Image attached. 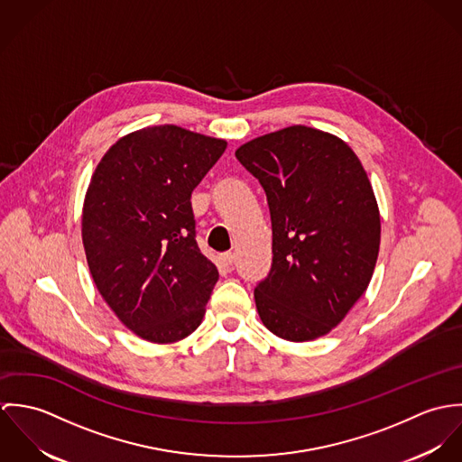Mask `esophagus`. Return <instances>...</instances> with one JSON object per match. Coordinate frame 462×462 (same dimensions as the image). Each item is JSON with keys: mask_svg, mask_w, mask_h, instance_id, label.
Here are the masks:
<instances>
[{"mask_svg": "<svg viewBox=\"0 0 462 462\" xmlns=\"http://www.w3.org/2000/svg\"><path fill=\"white\" fill-rule=\"evenodd\" d=\"M218 262H220L222 266H226V268L229 270V268L233 266V263H235V254H233V253H224V254L218 256Z\"/></svg>", "mask_w": 462, "mask_h": 462, "instance_id": "1", "label": "esophagus"}]
</instances>
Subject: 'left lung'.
<instances>
[{"instance_id":"1","label":"left lung","mask_w":462,"mask_h":462,"mask_svg":"<svg viewBox=\"0 0 462 462\" xmlns=\"http://www.w3.org/2000/svg\"><path fill=\"white\" fill-rule=\"evenodd\" d=\"M238 162L266 194L272 266L254 288L264 328L310 341L336 328L372 279L381 217L368 176L337 136L291 126L244 143Z\"/></svg>"}]
</instances>
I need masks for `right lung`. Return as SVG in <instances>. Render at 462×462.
I'll return each mask as SVG.
<instances>
[{"mask_svg": "<svg viewBox=\"0 0 462 462\" xmlns=\"http://www.w3.org/2000/svg\"><path fill=\"white\" fill-rule=\"evenodd\" d=\"M226 140L178 126L126 134L99 162L83 204L92 279L119 320L152 343L198 329L218 270L199 249L192 192Z\"/></svg>", "mask_w": 462, "mask_h": 462, "instance_id": "obj_1", "label": "right lung"}]
</instances>
